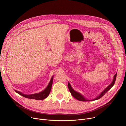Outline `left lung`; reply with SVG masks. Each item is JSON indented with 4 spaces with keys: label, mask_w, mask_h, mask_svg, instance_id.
<instances>
[{
    "label": "left lung",
    "mask_w": 126,
    "mask_h": 126,
    "mask_svg": "<svg viewBox=\"0 0 126 126\" xmlns=\"http://www.w3.org/2000/svg\"><path fill=\"white\" fill-rule=\"evenodd\" d=\"M116 75H117V73H116V74L114 75V77L113 79V80L111 82V83L109 85L107 88H106L101 93L99 94V96H98L96 98L93 99H91V100H89V99H86L84 96H83L82 95H81L80 93H79V92L75 91L71 86V85L70 84V83L68 82V87L69 89V90L70 91V92L71 93V94L72 95L73 97H74L75 99H77V100H79V101H94V100H98L100 98H101L103 96H104L105 95V94L106 93V92L110 90L114 85L115 81V79H116Z\"/></svg>",
    "instance_id": "1"
}]
</instances>
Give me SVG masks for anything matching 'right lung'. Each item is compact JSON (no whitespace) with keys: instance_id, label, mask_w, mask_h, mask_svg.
<instances>
[{"instance_id":"1","label":"right lung","mask_w":126,"mask_h":126,"mask_svg":"<svg viewBox=\"0 0 126 126\" xmlns=\"http://www.w3.org/2000/svg\"><path fill=\"white\" fill-rule=\"evenodd\" d=\"M53 78L54 76H53L50 80L49 82L48 83V84L47 88L43 91H41L38 93H36V94H30V95H27V94H24L22 93V92H20L18 91L15 90L16 93H17L18 94H20V95L25 97L27 98L31 99H35V100H44L45 98H47V96L49 95L50 92H51V89H52V86L53 84Z\"/></svg>"}]
</instances>
